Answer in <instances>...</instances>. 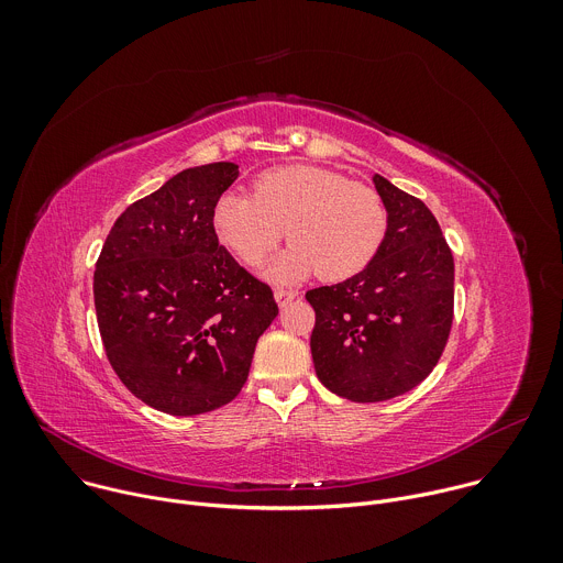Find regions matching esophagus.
<instances>
[{"instance_id": "obj_1", "label": "esophagus", "mask_w": 563, "mask_h": 563, "mask_svg": "<svg viewBox=\"0 0 563 563\" xmlns=\"http://www.w3.org/2000/svg\"><path fill=\"white\" fill-rule=\"evenodd\" d=\"M274 296H276L278 307H287L298 296V291H294V289H276Z\"/></svg>"}]
</instances>
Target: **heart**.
<instances>
[{"label":"heart","mask_w":563,"mask_h":563,"mask_svg":"<svg viewBox=\"0 0 563 563\" xmlns=\"http://www.w3.org/2000/svg\"><path fill=\"white\" fill-rule=\"evenodd\" d=\"M218 243L245 267L261 265L283 240L291 247L269 265L272 280H298L313 272L330 283L361 274L378 254L387 231L380 194L347 176L311 165L263 172L252 196L224 194L211 211Z\"/></svg>","instance_id":"1"}]
</instances>
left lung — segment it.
Segmentation results:
<instances>
[{"mask_svg": "<svg viewBox=\"0 0 563 563\" xmlns=\"http://www.w3.org/2000/svg\"><path fill=\"white\" fill-rule=\"evenodd\" d=\"M374 185L387 207L378 254L345 283L305 294L316 311V376L354 404H378L428 378L454 318V258L434 213L378 174Z\"/></svg>", "mask_w": 563, "mask_h": 563, "instance_id": "8db88e82", "label": "left lung"}]
</instances>
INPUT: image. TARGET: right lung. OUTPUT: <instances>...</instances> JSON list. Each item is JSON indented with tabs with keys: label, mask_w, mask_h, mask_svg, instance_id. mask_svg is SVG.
Returning <instances> with one entry per match:
<instances>
[{
	"label": "right lung",
	"mask_w": 563,
	"mask_h": 563,
	"mask_svg": "<svg viewBox=\"0 0 563 563\" xmlns=\"http://www.w3.org/2000/svg\"><path fill=\"white\" fill-rule=\"evenodd\" d=\"M238 165L185 169L129 205L93 274L107 358L142 404L205 415L243 389L256 343L278 316L267 283L240 267L211 229Z\"/></svg>",
	"instance_id": "right-lung-1"
}]
</instances>
